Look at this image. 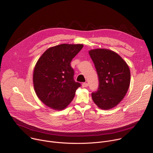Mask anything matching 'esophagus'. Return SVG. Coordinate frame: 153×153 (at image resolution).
<instances>
[{
    "label": "esophagus",
    "mask_w": 153,
    "mask_h": 153,
    "mask_svg": "<svg viewBox=\"0 0 153 153\" xmlns=\"http://www.w3.org/2000/svg\"><path fill=\"white\" fill-rule=\"evenodd\" d=\"M82 85V87H83V88H85V87H87L88 86V84L87 83H83Z\"/></svg>",
    "instance_id": "obj_1"
}]
</instances>
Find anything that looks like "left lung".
I'll use <instances>...</instances> for the list:
<instances>
[{
	"mask_svg": "<svg viewBox=\"0 0 153 153\" xmlns=\"http://www.w3.org/2000/svg\"><path fill=\"white\" fill-rule=\"evenodd\" d=\"M99 77L98 90L91 94L102 110H110L125 96L130 84V70L126 62L116 52L104 48L89 51Z\"/></svg>",
	"mask_w": 153,
	"mask_h": 153,
	"instance_id": "1",
	"label": "left lung"
}]
</instances>
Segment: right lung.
I'll return each mask as SVG.
<instances>
[{
    "mask_svg": "<svg viewBox=\"0 0 153 153\" xmlns=\"http://www.w3.org/2000/svg\"><path fill=\"white\" fill-rule=\"evenodd\" d=\"M82 44L63 43L47 49L38 59L33 71L38 98L54 110H62L71 102L80 83L74 80L70 63Z\"/></svg>",
    "mask_w": 153,
    "mask_h": 153,
    "instance_id": "add662e5",
    "label": "right lung"
}]
</instances>
